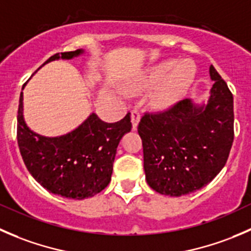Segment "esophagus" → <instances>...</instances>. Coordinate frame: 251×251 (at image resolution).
Listing matches in <instances>:
<instances>
[{"instance_id": "obj_1", "label": "esophagus", "mask_w": 251, "mask_h": 251, "mask_svg": "<svg viewBox=\"0 0 251 251\" xmlns=\"http://www.w3.org/2000/svg\"><path fill=\"white\" fill-rule=\"evenodd\" d=\"M139 121H140V113H139V111L133 110L131 111V125H133L134 130L138 128Z\"/></svg>"}]
</instances>
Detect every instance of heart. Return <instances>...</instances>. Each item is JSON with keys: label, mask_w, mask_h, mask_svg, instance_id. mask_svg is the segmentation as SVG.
<instances>
[{"label": "heart", "mask_w": 251, "mask_h": 251, "mask_svg": "<svg viewBox=\"0 0 251 251\" xmlns=\"http://www.w3.org/2000/svg\"><path fill=\"white\" fill-rule=\"evenodd\" d=\"M195 73V67L189 62L180 63L177 59H167L152 67L140 85L131 90L138 91L140 88H153L165 81L155 95V105L157 107H167L187 93L194 81Z\"/></svg>", "instance_id": "b5f03b06"}]
</instances>
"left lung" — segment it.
<instances>
[{
  "instance_id": "8db88e82",
  "label": "left lung",
  "mask_w": 251,
  "mask_h": 251,
  "mask_svg": "<svg viewBox=\"0 0 251 251\" xmlns=\"http://www.w3.org/2000/svg\"><path fill=\"white\" fill-rule=\"evenodd\" d=\"M209 103L195 107L184 99L157 112H145L138 126L144 170L155 192L180 197L201 189L226 165L234 139L233 95L210 66Z\"/></svg>"
}]
</instances>
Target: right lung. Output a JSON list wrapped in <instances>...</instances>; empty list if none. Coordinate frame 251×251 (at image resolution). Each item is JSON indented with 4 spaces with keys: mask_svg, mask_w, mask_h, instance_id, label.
I'll list each match as a JSON object with an SVG mask.
<instances>
[{
    "mask_svg": "<svg viewBox=\"0 0 251 251\" xmlns=\"http://www.w3.org/2000/svg\"><path fill=\"white\" fill-rule=\"evenodd\" d=\"M80 52L56 53L44 64L69 59ZM17 120L19 151L30 175L49 192L75 200L94 197L107 187L118 144L131 129L130 112L116 123L103 122L93 113L75 130L58 138H45L33 133L24 122L23 93Z\"/></svg>",
    "mask_w": 251,
    "mask_h": 251,
    "instance_id": "1",
    "label": "right lung"
}]
</instances>
